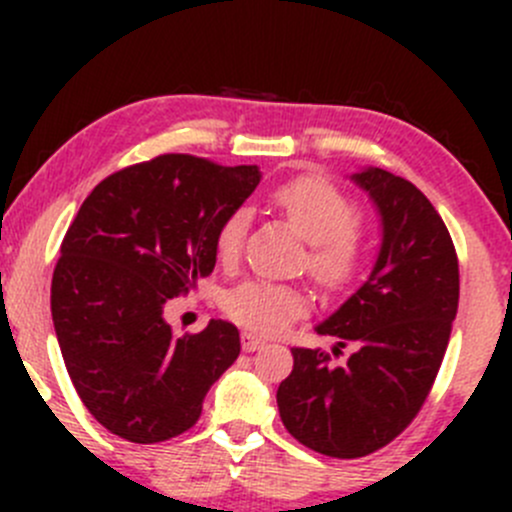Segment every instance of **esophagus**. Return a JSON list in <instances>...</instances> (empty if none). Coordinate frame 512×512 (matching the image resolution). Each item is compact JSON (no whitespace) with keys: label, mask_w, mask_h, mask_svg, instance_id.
I'll use <instances>...</instances> for the list:
<instances>
[{"label":"esophagus","mask_w":512,"mask_h":512,"mask_svg":"<svg viewBox=\"0 0 512 512\" xmlns=\"http://www.w3.org/2000/svg\"><path fill=\"white\" fill-rule=\"evenodd\" d=\"M240 339H242V349H245V352H257V349L265 347V339H260L257 334H252V332H242Z\"/></svg>","instance_id":"obj_1"}]
</instances>
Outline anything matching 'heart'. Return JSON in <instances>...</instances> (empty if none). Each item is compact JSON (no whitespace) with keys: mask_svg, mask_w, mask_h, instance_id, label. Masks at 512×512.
Returning a JSON list of instances; mask_svg holds the SVG:
<instances>
[{"mask_svg":"<svg viewBox=\"0 0 512 512\" xmlns=\"http://www.w3.org/2000/svg\"><path fill=\"white\" fill-rule=\"evenodd\" d=\"M287 223L304 242H309L307 267L319 285L339 289L352 282L359 267V210L334 185L317 178H297L272 193ZM250 213L232 210L220 225L215 247L218 257L230 265L237 260L245 242ZM227 317L260 334H277L307 312V297L297 287L270 280H247L232 287L223 302Z\"/></svg>","mask_w":512,"mask_h":512,"instance_id":"heart-1","label":"heart"}]
</instances>
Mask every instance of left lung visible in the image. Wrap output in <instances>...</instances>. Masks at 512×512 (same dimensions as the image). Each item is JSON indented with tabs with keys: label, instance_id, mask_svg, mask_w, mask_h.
Returning a JSON list of instances; mask_svg holds the SVG:
<instances>
[{
	"label": "left lung",
	"instance_id": "8db88e82",
	"mask_svg": "<svg viewBox=\"0 0 512 512\" xmlns=\"http://www.w3.org/2000/svg\"><path fill=\"white\" fill-rule=\"evenodd\" d=\"M352 180L381 218L376 265L317 334L339 339L334 364L322 349L294 347L292 374L277 389L282 423L302 446L361 458L394 441L426 401L458 312V257L431 200L409 180L364 168Z\"/></svg>",
	"mask_w": 512,
	"mask_h": 512
}]
</instances>
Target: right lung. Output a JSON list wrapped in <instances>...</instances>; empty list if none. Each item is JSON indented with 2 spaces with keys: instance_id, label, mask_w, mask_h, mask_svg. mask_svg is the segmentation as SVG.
I'll return each instance as SVG.
<instances>
[{
  "instance_id": "add662e5",
  "label": "right lung",
  "mask_w": 512,
  "mask_h": 512,
  "mask_svg": "<svg viewBox=\"0 0 512 512\" xmlns=\"http://www.w3.org/2000/svg\"><path fill=\"white\" fill-rule=\"evenodd\" d=\"M257 183V165L168 153L101 180L66 230L51 319L76 394L116 436L185 433L240 354L235 324L175 337L163 309L213 272L220 225Z\"/></svg>"
}]
</instances>
